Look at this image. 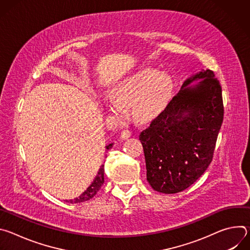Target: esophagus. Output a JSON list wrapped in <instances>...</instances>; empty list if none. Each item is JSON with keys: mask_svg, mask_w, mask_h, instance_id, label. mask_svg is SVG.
Masks as SVG:
<instances>
[{"mask_svg": "<svg viewBox=\"0 0 250 250\" xmlns=\"http://www.w3.org/2000/svg\"><path fill=\"white\" fill-rule=\"evenodd\" d=\"M130 135H131V133H130V131L129 130H127V129H125V130H123L122 132H121V138L122 139H127L128 137H130Z\"/></svg>", "mask_w": 250, "mask_h": 250, "instance_id": "1", "label": "esophagus"}]
</instances>
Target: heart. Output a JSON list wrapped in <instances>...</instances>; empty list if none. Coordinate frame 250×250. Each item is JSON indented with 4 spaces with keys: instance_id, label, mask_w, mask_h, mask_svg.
Wrapping results in <instances>:
<instances>
[{
    "instance_id": "obj_1",
    "label": "heart",
    "mask_w": 250,
    "mask_h": 250,
    "mask_svg": "<svg viewBox=\"0 0 250 250\" xmlns=\"http://www.w3.org/2000/svg\"><path fill=\"white\" fill-rule=\"evenodd\" d=\"M173 82L166 73L144 68L117 82L110 91L106 106L118 121L125 120L126 109L141 122L155 119L165 108L172 94Z\"/></svg>"
}]
</instances>
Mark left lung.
<instances>
[{"label":"left lung","instance_id":"obj_1","mask_svg":"<svg viewBox=\"0 0 250 250\" xmlns=\"http://www.w3.org/2000/svg\"><path fill=\"white\" fill-rule=\"evenodd\" d=\"M223 120L220 82L212 71L201 70L139 135L150 186L175 194L194 184L211 162Z\"/></svg>","mask_w":250,"mask_h":250}]
</instances>
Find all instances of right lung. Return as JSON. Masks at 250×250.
<instances>
[{
  "instance_id": "right-lung-1",
  "label": "right lung",
  "mask_w": 250,
  "mask_h": 250,
  "mask_svg": "<svg viewBox=\"0 0 250 250\" xmlns=\"http://www.w3.org/2000/svg\"><path fill=\"white\" fill-rule=\"evenodd\" d=\"M112 147H113V144H110L109 146H105L106 149H110ZM104 165H102L101 168L99 169L97 176L95 177L94 181L87 188V190L84 193H82L78 198H76L74 200H69L67 202H70L71 204H77V203H83L88 200H91L98 193V191L101 189V187L104 183Z\"/></svg>"
}]
</instances>
